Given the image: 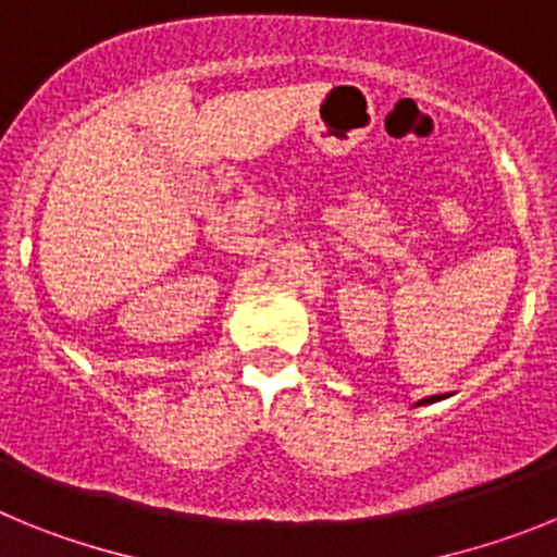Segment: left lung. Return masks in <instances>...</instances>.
I'll list each match as a JSON object with an SVG mask.
<instances>
[{"instance_id":"8db88e82","label":"left lung","mask_w":557,"mask_h":557,"mask_svg":"<svg viewBox=\"0 0 557 557\" xmlns=\"http://www.w3.org/2000/svg\"><path fill=\"white\" fill-rule=\"evenodd\" d=\"M444 396H430V398H421V401H416V407H424V405H435V401H441Z\"/></svg>"}]
</instances>
